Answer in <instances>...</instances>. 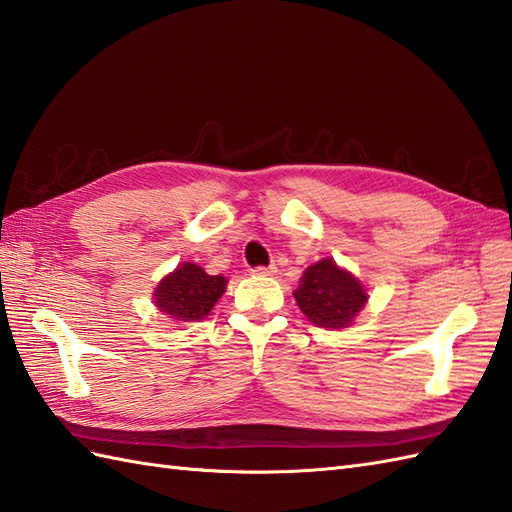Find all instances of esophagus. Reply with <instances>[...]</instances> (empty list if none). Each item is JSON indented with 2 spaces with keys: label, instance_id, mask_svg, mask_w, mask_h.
I'll return each mask as SVG.
<instances>
[{
  "label": "esophagus",
  "instance_id": "34e87169",
  "mask_svg": "<svg viewBox=\"0 0 512 512\" xmlns=\"http://www.w3.org/2000/svg\"><path fill=\"white\" fill-rule=\"evenodd\" d=\"M277 268L275 266H255L251 272L253 275H257V277H268V275H272V272H275Z\"/></svg>",
  "mask_w": 512,
  "mask_h": 512
}]
</instances>
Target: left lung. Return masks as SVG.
<instances>
[{
	"label": "left lung",
	"mask_w": 512,
	"mask_h": 512,
	"mask_svg": "<svg viewBox=\"0 0 512 512\" xmlns=\"http://www.w3.org/2000/svg\"><path fill=\"white\" fill-rule=\"evenodd\" d=\"M294 299L316 327L340 329L351 325L368 296L360 281L338 268L334 259H320L303 272Z\"/></svg>",
	"instance_id": "1"
}]
</instances>
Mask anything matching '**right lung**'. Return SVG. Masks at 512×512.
<instances>
[{"label": "right lung", "instance_id": "add662e5", "mask_svg": "<svg viewBox=\"0 0 512 512\" xmlns=\"http://www.w3.org/2000/svg\"><path fill=\"white\" fill-rule=\"evenodd\" d=\"M224 290H227L224 277L207 275L196 264H183L159 283L154 303L170 318L194 323L209 316L211 307L216 305Z\"/></svg>", "mask_w": 512, "mask_h": 512}]
</instances>
